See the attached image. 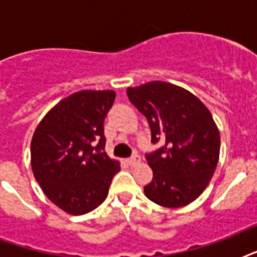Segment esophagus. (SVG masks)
<instances>
[{
    "label": "esophagus",
    "instance_id": "1",
    "mask_svg": "<svg viewBox=\"0 0 257 257\" xmlns=\"http://www.w3.org/2000/svg\"><path fill=\"white\" fill-rule=\"evenodd\" d=\"M140 161H141V157L139 156V155H135V156H133V157L128 159V160H126V163H128V164L131 165V167H135V165L139 164Z\"/></svg>",
    "mask_w": 257,
    "mask_h": 257
}]
</instances>
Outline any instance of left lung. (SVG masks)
Returning <instances> with one entry per match:
<instances>
[{"mask_svg": "<svg viewBox=\"0 0 257 257\" xmlns=\"http://www.w3.org/2000/svg\"><path fill=\"white\" fill-rule=\"evenodd\" d=\"M126 94L147 117L153 144L161 143L145 155L153 171L145 196L167 208L195 201L219 163L220 133L211 112L195 94L169 82L128 88Z\"/></svg>", "mask_w": 257, "mask_h": 257, "instance_id": "obj_1", "label": "left lung"}]
</instances>
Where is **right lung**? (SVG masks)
<instances>
[{
	"instance_id": "add662e5",
	"label": "right lung",
	"mask_w": 257,
	"mask_h": 257,
	"mask_svg": "<svg viewBox=\"0 0 257 257\" xmlns=\"http://www.w3.org/2000/svg\"><path fill=\"white\" fill-rule=\"evenodd\" d=\"M113 90H81L58 102L34 131L33 175L46 197L70 215H84L108 196L120 163L105 152L104 120Z\"/></svg>"
}]
</instances>
